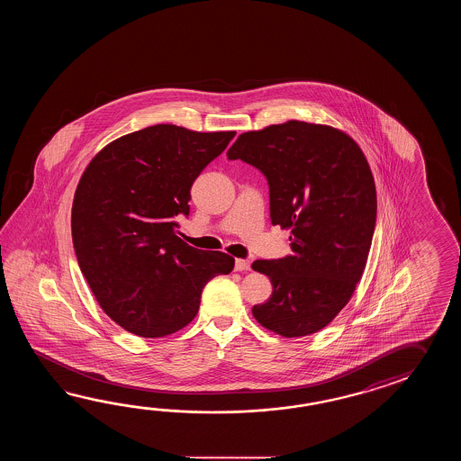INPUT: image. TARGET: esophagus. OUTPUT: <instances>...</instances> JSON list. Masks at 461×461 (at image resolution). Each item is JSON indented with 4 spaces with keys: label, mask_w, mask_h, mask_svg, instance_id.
I'll use <instances>...</instances> for the list:
<instances>
[{
    "label": "esophagus",
    "mask_w": 461,
    "mask_h": 461,
    "mask_svg": "<svg viewBox=\"0 0 461 461\" xmlns=\"http://www.w3.org/2000/svg\"><path fill=\"white\" fill-rule=\"evenodd\" d=\"M235 270H237V272H247V270H250V262L244 260V258H237V260H235Z\"/></svg>",
    "instance_id": "1"
}]
</instances>
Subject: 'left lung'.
Returning <instances> with one entry per match:
<instances>
[{
	"label": "left lung",
	"instance_id": "obj_1",
	"mask_svg": "<svg viewBox=\"0 0 461 461\" xmlns=\"http://www.w3.org/2000/svg\"><path fill=\"white\" fill-rule=\"evenodd\" d=\"M264 173L272 224L294 254L255 260L274 286L258 323L284 338L318 333L351 300L373 244L377 197L363 149L339 128L288 120L245 131L227 151Z\"/></svg>",
	"mask_w": 461,
	"mask_h": 461
}]
</instances>
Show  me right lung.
Returning a JSON list of instances; mask_svg holds the SVG:
<instances>
[{
	"mask_svg": "<svg viewBox=\"0 0 461 461\" xmlns=\"http://www.w3.org/2000/svg\"><path fill=\"white\" fill-rule=\"evenodd\" d=\"M235 131L153 125L102 148L78 181L72 240L100 308L141 338L176 333L194 320L204 285L234 268L224 252L177 237L191 186Z\"/></svg>",
	"mask_w": 461,
	"mask_h": 461,
	"instance_id": "1",
	"label": "right lung"
}]
</instances>
